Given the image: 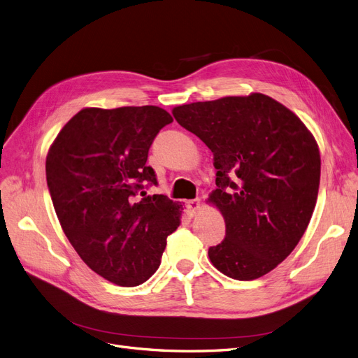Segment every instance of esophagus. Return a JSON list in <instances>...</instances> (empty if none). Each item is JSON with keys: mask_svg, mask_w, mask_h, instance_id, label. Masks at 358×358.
<instances>
[{"mask_svg": "<svg viewBox=\"0 0 358 358\" xmlns=\"http://www.w3.org/2000/svg\"><path fill=\"white\" fill-rule=\"evenodd\" d=\"M201 206H202V201H201V199L190 201V202H189V208H190V213H192V215L199 213V210H201Z\"/></svg>", "mask_w": 358, "mask_h": 358, "instance_id": "obj_1", "label": "esophagus"}]
</instances>
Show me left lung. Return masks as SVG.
<instances>
[{"label":"left lung","instance_id":"left-lung-1","mask_svg":"<svg viewBox=\"0 0 358 358\" xmlns=\"http://www.w3.org/2000/svg\"><path fill=\"white\" fill-rule=\"evenodd\" d=\"M172 115L214 155L217 189L206 202L224 217L226 237L209 248L210 262L231 279H259L308 227L319 144L292 110L261 92L181 104Z\"/></svg>","mask_w":358,"mask_h":358}]
</instances>
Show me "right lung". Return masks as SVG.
<instances>
[{
    "mask_svg": "<svg viewBox=\"0 0 358 358\" xmlns=\"http://www.w3.org/2000/svg\"><path fill=\"white\" fill-rule=\"evenodd\" d=\"M172 116L157 106L85 108L50 145L47 184L60 226L87 266L117 286L144 283L161 266L182 205L164 194L137 199L156 184L149 149Z\"/></svg>",
    "mask_w": 358,
    "mask_h": 358,
    "instance_id": "1",
    "label": "right lung"
}]
</instances>
